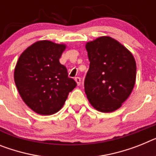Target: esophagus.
<instances>
[{"label":"esophagus","mask_w":156,"mask_h":156,"mask_svg":"<svg viewBox=\"0 0 156 156\" xmlns=\"http://www.w3.org/2000/svg\"><path fill=\"white\" fill-rule=\"evenodd\" d=\"M75 81H76V83H77V85H78V86H80V85L81 79H80V77H76V78H75Z\"/></svg>","instance_id":"1"}]
</instances>
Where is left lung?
<instances>
[{"instance_id":"left-lung-1","label":"left lung","mask_w":156,"mask_h":156,"mask_svg":"<svg viewBox=\"0 0 156 156\" xmlns=\"http://www.w3.org/2000/svg\"><path fill=\"white\" fill-rule=\"evenodd\" d=\"M90 67L84 80L89 102L102 113L119 109L134 87L136 65L131 52L114 38L102 36L87 42Z\"/></svg>"}]
</instances>
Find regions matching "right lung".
<instances>
[{
    "instance_id": "1",
    "label": "right lung",
    "mask_w": 156,
    "mask_h": 156,
    "mask_svg": "<svg viewBox=\"0 0 156 156\" xmlns=\"http://www.w3.org/2000/svg\"><path fill=\"white\" fill-rule=\"evenodd\" d=\"M65 44L48 40L34 42L23 52L14 70V80L23 102L41 115H51L63 107L76 83L68 76L59 59Z\"/></svg>"
}]
</instances>
